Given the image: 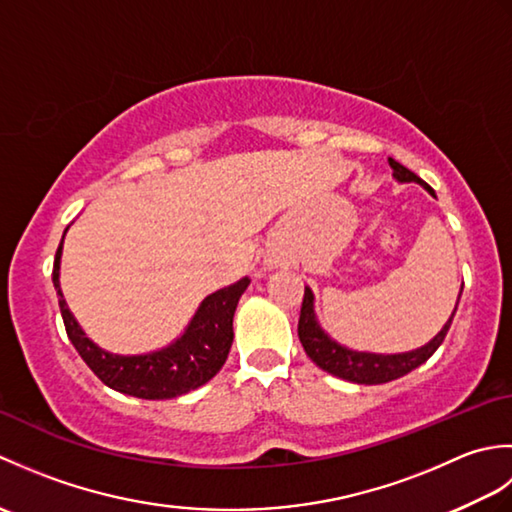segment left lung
<instances>
[{
  "instance_id": "1",
  "label": "left lung",
  "mask_w": 512,
  "mask_h": 512,
  "mask_svg": "<svg viewBox=\"0 0 512 512\" xmlns=\"http://www.w3.org/2000/svg\"><path fill=\"white\" fill-rule=\"evenodd\" d=\"M389 167L394 169V178L398 182H416L424 191H429L433 195V189L427 182L420 180L416 173L409 171L407 167H402L394 158H389ZM462 288H460V297H462ZM460 297H458V303H460ZM458 303H455L449 321L442 325V330L433 336L429 343H424L422 347H416V350L411 352L376 354V352L350 350V347L334 341L332 336L321 328L317 312H314V292L306 288V295H303V303H301V317H299V341L303 345V350H306V354L310 356V361L314 365H319L323 372H328L336 378L350 380V383H356V385H383V383H389V380H396L400 376L413 372V369L429 361L433 352L442 345L444 336H447L451 321L455 317V310H458Z\"/></svg>"
}]
</instances>
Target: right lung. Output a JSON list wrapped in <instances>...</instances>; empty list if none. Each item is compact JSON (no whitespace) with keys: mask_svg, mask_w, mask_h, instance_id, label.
Masks as SVG:
<instances>
[{"mask_svg":"<svg viewBox=\"0 0 512 512\" xmlns=\"http://www.w3.org/2000/svg\"><path fill=\"white\" fill-rule=\"evenodd\" d=\"M68 228L63 231L59 250L54 255L52 284L57 290L68 339L92 372L107 387L145 400L178 398L209 383L226 363L233 343V314L250 279L242 277L235 284L204 297L184 332L160 350L147 354H114L103 350L85 334L63 299L59 277L63 239Z\"/></svg>","mask_w":512,"mask_h":512,"instance_id":"obj_1","label":"right lung"}]
</instances>
